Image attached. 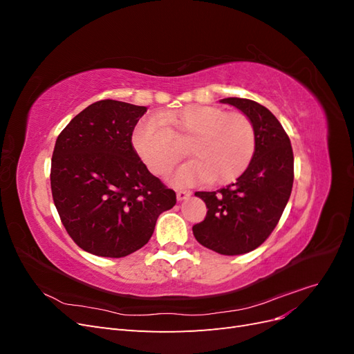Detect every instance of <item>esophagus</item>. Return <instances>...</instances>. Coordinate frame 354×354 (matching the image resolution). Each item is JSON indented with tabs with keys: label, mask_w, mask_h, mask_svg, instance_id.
I'll list each match as a JSON object with an SVG mask.
<instances>
[{
	"label": "esophagus",
	"mask_w": 354,
	"mask_h": 354,
	"mask_svg": "<svg viewBox=\"0 0 354 354\" xmlns=\"http://www.w3.org/2000/svg\"><path fill=\"white\" fill-rule=\"evenodd\" d=\"M190 195H192V192L190 190H178L177 192V201H185V199H187V198H190Z\"/></svg>",
	"instance_id": "esophagus-1"
}]
</instances>
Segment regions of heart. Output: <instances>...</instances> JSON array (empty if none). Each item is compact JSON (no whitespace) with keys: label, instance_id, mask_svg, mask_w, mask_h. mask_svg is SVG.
Segmentation results:
<instances>
[{"label":"heart","instance_id":"1","mask_svg":"<svg viewBox=\"0 0 354 354\" xmlns=\"http://www.w3.org/2000/svg\"><path fill=\"white\" fill-rule=\"evenodd\" d=\"M164 120L176 128L178 138L190 140L187 151L194 156L168 174L171 185L189 186L205 180L227 183L248 168L255 151V133L243 113L196 104ZM131 143L153 174L167 173L185 153L158 116H145L136 124Z\"/></svg>","mask_w":354,"mask_h":354}]
</instances>
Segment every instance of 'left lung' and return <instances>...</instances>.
Returning a JSON list of instances; mask_svg holds the SVG:
<instances>
[{"mask_svg":"<svg viewBox=\"0 0 354 354\" xmlns=\"http://www.w3.org/2000/svg\"><path fill=\"white\" fill-rule=\"evenodd\" d=\"M220 103L234 106L251 121L255 151L234 183L217 192H196L208 211L192 230L205 248L241 255L260 246L279 221L292 190L294 155L283 127L264 106L239 97Z\"/></svg>","mask_w":354,"mask_h":354,"instance_id":"1","label":"left lung"}]
</instances>
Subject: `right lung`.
<instances>
[{"mask_svg":"<svg viewBox=\"0 0 354 354\" xmlns=\"http://www.w3.org/2000/svg\"><path fill=\"white\" fill-rule=\"evenodd\" d=\"M147 111L100 100L80 112L56 140L51 194L60 220L80 248L121 259L145 246L176 192L151 174L131 145Z\"/></svg>","mask_w":354,"mask_h":354,"instance_id":"1","label":"right lung"}]
</instances>
